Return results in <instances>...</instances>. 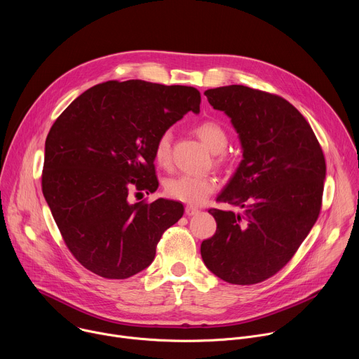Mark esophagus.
Returning <instances> with one entry per match:
<instances>
[{
  "label": "esophagus",
  "mask_w": 359,
  "mask_h": 359,
  "mask_svg": "<svg viewBox=\"0 0 359 359\" xmlns=\"http://www.w3.org/2000/svg\"><path fill=\"white\" fill-rule=\"evenodd\" d=\"M184 212H186V215H187V216H193V215L198 213V209H197V208H193V206H186Z\"/></svg>",
  "instance_id": "34e87169"
}]
</instances>
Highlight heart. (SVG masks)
<instances>
[{"mask_svg": "<svg viewBox=\"0 0 359 359\" xmlns=\"http://www.w3.org/2000/svg\"><path fill=\"white\" fill-rule=\"evenodd\" d=\"M194 133L201 139L212 151L220 153L226 149L229 136L226 129L215 121H203L194 126ZM153 159L161 168H166L170 163V133H162L153 147ZM227 159L222 155L217 162L224 163ZM217 189V179L210 175H180L169 179L165 186L168 197L183 201L187 204H201Z\"/></svg>", "mask_w": 359, "mask_h": 359, "instance_id": "obj_1", "label": "heart"}]
</instances>
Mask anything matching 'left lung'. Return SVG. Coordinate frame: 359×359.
I'll return each instance as SVG.
<instances>
[{"instance_id":"1","label":"left lung","mask_w":359,"mask_h":359,"mask_svg":"<svg viewBox=\"0 0 359 359\" xmlns=\"http://www.w3.org/2000/svg\"><path fill=\"white\" fill-rule=\"evenodd\" d=\"M204 95L231 118L244 158L216 201L244 213L209 210L217 229L203 240L201 259L230 284H257L292 259L316 224L325 158L310 123L284 97L243 85Z\"/></svg>"}]
</instances>
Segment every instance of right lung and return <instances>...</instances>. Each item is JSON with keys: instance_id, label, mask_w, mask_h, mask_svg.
Instances as JSON below:
<instances>
[{"instance_id": "right-lung-1", "label": "right lung", "mask_w": 359, "mask_h": 359, "mask_svg": "<svg viewBox=\"0 0 359 359\" xmlns=\"http://www.w3.org/2000/svg\"><path fill=\"white\" fill-rule=\"evenodd\" d=\"M200 100L193 86L108 81L57 118L45 140L41 186L68 250L86 270L123 280L155 259L183 204H130L128 196L158 189L153 147L189 111L197 114Z\"/></svg>"}]
</instances>
